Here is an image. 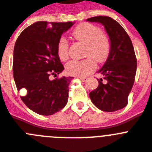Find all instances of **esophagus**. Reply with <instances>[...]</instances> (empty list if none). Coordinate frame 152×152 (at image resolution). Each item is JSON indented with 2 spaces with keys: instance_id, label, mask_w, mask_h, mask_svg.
Here are the masks:
<instances>
[{
  "instance_id": "esophagus-1",
  "label": "esophagus",
  "mask_w": 152,
  "mask_h": 152,
  "mask_svg": "<svg viewBox=\"0 0 152 152\" xmlns=\"http://www.w3.org/2000/svg\"><path fill=\"white\" fill-rule=\"evenodd\" d=\"M79 79H80L82 82H86V81H87V80H88V78H87V77H79Z\"/></svg>"
}]
</instances>
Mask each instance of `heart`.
Listing matches in <instances>:
<instances>
[{"instance_id":"obj_1","label":"heart","mask_w":152,"mask_h":152,"mask_svg":"<svg viewBox=\"0 0 152 152\" xmlns=\"http://www.w3.org/2000/svg\"><path fill=\"white\" fill-rule=\"evenodd\" d=\"M73 36L77 41L86 44L85 57L81 61L72 60L66 64L67 74L77 77H84L96 69V60L103 63L107 59L110 52V38L102 32V28L91 23H84L78 26L73 32ZM57 52L60 59L65 61L69 57V42L65 37H61L57 42Z\"/></svg>"}]
</instances>
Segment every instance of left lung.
Wrapping results in <instances>:
<instances>
[{
  "label": "left lung",
  "instance_id": "8db88e82",
  "mask_svg": "<svg viewBox=\"0 0 152 152\" xmlns=\"http://www.w3.org/2000/svg\"><path fill=\"white\" fill-rule=\"evenodd\" d=\"M87 21L102 23L110 40V52L98 73L107 83L99 82L98 88L89 93L91 102L100 110L113 112L124 108L136 77L137 60L132 41L120 23L109 16H94Z\"/></svg>",
  "mask_w": 152,
  "mask_h": 152
}]
</instances>
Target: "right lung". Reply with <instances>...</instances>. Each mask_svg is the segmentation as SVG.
Wrapping results in <instances>:
<instances>
[{
    "label": "right lung",
    "mask_w": 152,
    "mask_h": 152,
    "mask_svg": "<svg viewBox=\"0 0 152 152\" xmlns=\"http://www.w3.org/2000/svg\"><path fill=\"white\" fill-rule=\"evenodd\" d=\"M73 23L36 22L23 30L15 43L13 71L16 88L25 89L22 101L41 115H52L67 103L73 78L50 80L49 76H57L64 69L57 52V42Z\"/></svg>",
    "instance_id": "add662e5"
}]
</instances>
